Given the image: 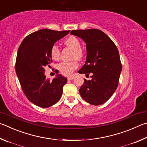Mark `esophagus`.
<instances>
[{"label": "esophagus", "instance_id": "34e87169", "mask_svg": "<svg viewBox=\"0 0 147 147\" xmlns=\"http://www.w3.org/2000/svg\"><path fill=\"white\" fill-rule=\"evenodd\" d=\"M74 79V76H70L68 78V80H73Z\"/></svg>", "mask_w": 147, "mask_h": 147}]
</instances>
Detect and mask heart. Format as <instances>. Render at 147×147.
Here are the masks:
<instances>
[{
	"label": "heart",
	"instance_id": "obj_1",
	"mask_svg": "<svg viewBox=\"0 0 147 147\" xmlns=\"http://www.w3.org/2000/svg\"><path fill=\"white\" fill-rule=\"evenodd\" d=\"M64 44L68 47L71 48L74 52L72 53V59L81 60L84 56V51L81 47V42L76 36L71 35L64 40ZM50 55L53 60L58 61L61 57V50L57 45H53L50 48ZM79 67L78 60H74L70 62H63L58 65V69L64 76H71L74 71Z\"/></svg>",
	"mask_w": 147,
	"mask_h": 147
}]
</instances>
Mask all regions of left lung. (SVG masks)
Returning a JSON list of instances; mask_svg holds the SVG:
<instances>
[{
    "label": "left lung",
    "instance_id": "1",
    "mask_svg": "<svg viewBox=\"0 0 147 147\" xmlns=\"http://www.w3.org/2000/svg\"><path fill=\"white\" fill-rule=\"evenodd\" d=\"M86 45V61L79 73H92V80L84 79L79 90L83 99L93 105L108 101L117 89L122 65L119 53L109 36L98 29L72 30Z\"/></svg>",
    "mask_w": 147,
    "mask_h": 147
}]
</instances>
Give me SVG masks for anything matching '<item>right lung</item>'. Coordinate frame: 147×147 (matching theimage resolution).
<instances>
[{
    "label": "right lung",
    "mask_w": 147,
    "mask_h": 147,
    "mask_svg": "<svg viewBox=\"0 0 147 147\" xmlns=\"http://www.w3.org/2000/svg\"><path fill=\"white\" fill-rule=\"evenodd\" d=\"M69 32L42 29L26 36L19 46L15 71L25 96L38 107L52 106L63 94L67 79L58 75L50 81L45 75V67L52 63L51 46Z\"/></svg>",
    "instance_id": "obj_1"
}]
</instances>
